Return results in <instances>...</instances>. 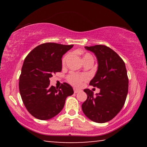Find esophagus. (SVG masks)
Segmentation results:
<instances>
[{
	"label": "esophagus",
	"mask_w": 147,
	"mask_h": 147,
	"mask_svg": "<svg viewBox=\"0 0 147 147\" xmlns=\"http://www.w3.org/2000/svg\"><path fill=\"white\" fill-rule=\"evenodd\" d=\"M73 89H74V93H78V92L80 91V89H76V88H74Z\"/></svg>",
	"instance_id": "1"
}]
</instances>
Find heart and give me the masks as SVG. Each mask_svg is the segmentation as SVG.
<instances>
[{
	"mask_svg": "<svg viewBox=\"0 0 147 147\" xmlns=\"http://www.w3.org/2000/svg\"><path fill=\"white\" fill-rule=\"evenodd\" d=\"M69 54H67L63 56L62 58V63L65 64L67 61V59L69 58ZM93 58L90 54L86 53L84 56V60L85 59ZM88 80V76L85 74H77L74 73H70L67 76V80L69 83H70L71 85L76 87H80L84 82Z\"/></svg>",
	"mask_w": 147,
	"mask_h": 147,
	"instance_id": "1",
	"label": "heart"
}]
</instances>
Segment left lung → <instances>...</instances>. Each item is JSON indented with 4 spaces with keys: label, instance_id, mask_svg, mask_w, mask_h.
<instances>
[{
    "label": "left lung",
    "instance_id": "1",
    "mask_svg": "<svg viewBox=\"0 0 147 147\" xmlns=\"http://www.w3.org/2000/svg\"><path fill=\"white\" fill-rule=\"evenodd\" d=\"M85 48L94 53L98 64L89 85L100 91L94 96L90 89H84L88 98L82 108L91 121L104 123L115 117L125 103L128 91L127 71L123 59L109 47L97 45Z\"/></svg>",
    "mask_w": 147,
    "mask_h": 147
}]
</instances>
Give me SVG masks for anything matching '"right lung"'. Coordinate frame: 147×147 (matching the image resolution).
I'll use <instances>...</instances> for the list:
<instances>
[{
    "label": "right lung",
    "instance_id": "obj_1",
    "mask_svg": "<svg viewBox=\"0 0 147 147\" xmlns=\"http://www.w3.org/2000/svg\"><path fill=\"white\" fill-rule=\"evenodd\" d=\"M73 47L46 43L36 47L24 59L19 76L22 100L28 112L40 120H48L60 112L68 96L74 93L69 84L50 86L49 78L61 72V58Z\"/></svg>",
    "mask_w": 147,
    "mask_h": 147
}]
</instances>
